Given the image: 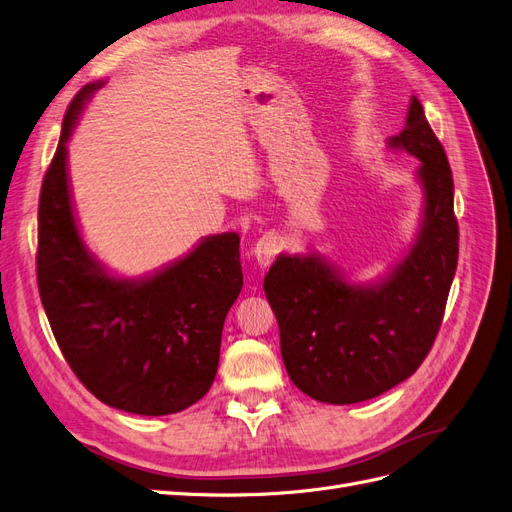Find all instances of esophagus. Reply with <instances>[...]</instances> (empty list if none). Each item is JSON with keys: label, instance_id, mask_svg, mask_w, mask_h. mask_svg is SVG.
Instances as JSON below:
<instances>
[{"label": "esophagus", "instance_id": "obj_1", "mask_svg": "<svg viewBox=\"0 0 512 512\" xmlns=\"http://www.w3.org/2000/svg\"><path fill=\"white\" fill-rule=\"evenodd\" d=\"M281 245H284V241H281V237L277 233H267L256 241L254 256H256L260 267H269V264L275 260V256L279 254Z\"/></svg>", "mask_w": 512, "mask_h": 512}]
</instances>
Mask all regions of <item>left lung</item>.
Instances as JSON below:
<instances>
[{"label": "left lung", "mask_w": 512, "mask_h": 512, "mask_svg": "<svg viewBox=\"0 0 512 512\" xmlns=\"http://www.w3.org/2000/svg\"><path fill=\"white\" fill-rule=\"evenodd\" d=\"M387 144L421 163L424 220L407 258L368 288L347 284L317 254H279L264 277L292 383L328 404L375 398L415 373L443 324L457 269L453 175L417 97L407 127Z\"/></svg>", "instance_id": "left-lung-1"}]
</instances>
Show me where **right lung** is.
Returning a JSON list of instances; mask_svg holds the SVG:
<instances>
[{"instance_id": "add662e5", "label": "right lung", "mask_w": 512, "mask_h": 512, "mask_svg": "<svg viewBox=\"0 0 512 512\" xmlns=\"http://www.w3.org/2000/svg\"><path fill=\"white\" fill-rule=\"evenodd\" d=\"M86 84L63 118L38 209V288L52 334L82 385L108 407L171 415L214 383L222 326L243 286L239 235L203 239L182 260L146 279H118L86 250L67 184V139Z\"/></svg>"}]
</instances>
